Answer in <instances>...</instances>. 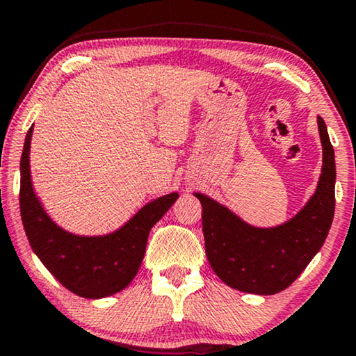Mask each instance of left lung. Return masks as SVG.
<instances>
[{"mask_svg": "<svg viewBox=\"0 0 356 356\" xmlns=\"http://www.w3.org/2000/svg\"><path fill=\"white\" fill-rule=\"evenodd\" d=\"M317 123L324 153L317 191L285 225L252 227L220 203L195 193L203 210L207 259L227 286L254 295L283 291L324 244L335 211V158L324 120L317 117Z\"/></svg>", "mask_w": 356, "mask_h": 356, "instance_id": "left-lung-1", "label": "left lung"}]
</instances>
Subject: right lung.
Wrapping results in <instances>:
<instances>
[{
    "instance_id": "right-lung-1",
    "label": "right lung",
    "mask_w": 356,
    "mask_h": 356,
    "mask_svg": "<svg viewBox=\"0 0 356 356\" xmlns=\"http://www.w3.org/2000/svg\"><path fill=\"white\" fill-rule=\"evenodd\" d=\"M31 138L32 127L24 143L19 191L22 225L31 248L56 280L74 295L104 298L122 291L138 273L151 227L164 216L179 195L169 193L148 203L113 234L102 238L70 234L47 216L32 191Z\"/></svg>"
}]
</instances>
